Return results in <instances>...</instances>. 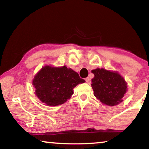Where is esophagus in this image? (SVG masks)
<instances>
[{
  "label": "esophagus",
  "mask_w": 149,
  "mask_h": 149,
  "mask_svg": "<svg viewBox=\"0 0 149 149\" xmlns=\"http://www.w3.org/2000/svg\"><path fill=\"white\" fill-rule=\"evenodd\" d=\"M85 80H86V81L87 82V84H90V83H91V79L89 78V77H86V79H85Z\"/></svg>",
  "instance_id": "1"
}]
</instances>
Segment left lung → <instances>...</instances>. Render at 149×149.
Returning <instances> with one entry per match:
<instances>
[{
	"instance_id": "8db88e82",
	"label": "left lung",
	"mask_w": 149,
	"mask_h": 149,
	"mask_svg": "<svg viewBox=\"0 0 149 149\" xmlns=\"http://www.w3.org/2000/svg\"><path fill=\"white\" fill-rule=\"evenodd\" d=\"M91 72L94 77L91 86L97 99L106 105H117L123 101L127 91V82L121 75L103 68H97Z\"/></svg>"
}]
</instances>
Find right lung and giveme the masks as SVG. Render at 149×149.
I'll list each match as a JSON object with an SVG mask.
<instances>
[{
	"mask_svg": "<svg viewBox=\"0 0 149 149\" xmlns=\"http://www.w3.org/2000/svg\"><path fill=\"white\" fill-rule=\"evenodd\" d=\"M86 82L79 74L65 65L56 68L46 65L37 73L32 81L35 94L47 105L64 103L74 93L73 89Z\"/></svg>",
	"mask_w": 149,
	"mask_h": 149,
	"instance_id": "obj_1",
	"label": "right lung"
}]
</instances>
